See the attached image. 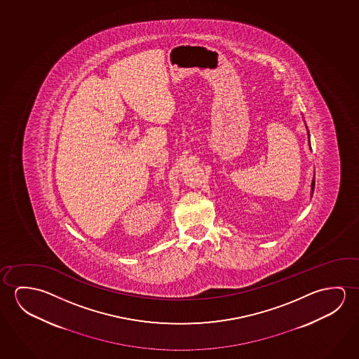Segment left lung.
I'll list each match as a JSON object with an SVG mask.
<instances>
[{
	"instance_id": "8db88e82",
	"label": "left lung",
	"mask_w": 359,
	"mask_h": 359,
	"mask_svg": "<svg viewBox=\"0 0 359 359\" xmlns=\"http://www.w3.org/2000/svg\"><path fill=\"white\" fill-rule=\"evenodd\" d=\"M306 128H307V125H306ZM307 133H308V140H309V131H308V128H307ZM309 147H311V141H309ZM314 184H316V181H314V177H313V180H312V183H311V197H312V196H313Z\"/></svg>"
}]
</instances>
